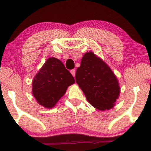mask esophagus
<instances>
[{
	"label": "esophagus",
	"mask_w": 151,
	"mask_h": 151,
	"mask_svg": "<svg viewBox=\"0 0 151 151\" xmlns=\"http://www.w3.org/2000/svg\"><path fill=\"white\" fill-rule=\"evenodd\" d=\"M70 73L72 74V75L74 76V77H75V69L70 70Z\"/></svg>",
	"instance_id": "34e87169"
}]
</instances>
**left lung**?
Masks as SVG:
<instances>
[{
  "label": "left lung",
  "instance_id": "left-lung-1",
  "mask_svg": "<svg viewBox=\"0 0 151 151\" xmlns=\"http://www.w3.org/2000/svg\"><path fill=\"white\" fill-rule=\"evenodd\" d=\"M75 78L86 100L94 108L105 111L115 105L121 92L118 79L107 64L93 52L83 55Z\"/></svg>",
  "mask_w": 151,
  "mask_h": 151
}]
</instances>
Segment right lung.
Here are the masks:
<instances>
[{"mask_svg":"<svg viewBox=\"0 0 151 151\" xmlns=\"http://www.w3.org/2000/svg\"><path fill=\"white\" fill-rule=\"evenodd\" d=\"M75 83L63 63L57 58L50 57L33 78L32 94L40 105L51 109Z\"/></svg>","mask_w":151,"mask_h":151,"instance_id":"add662e5","label":"right lung"}]
</instances>
